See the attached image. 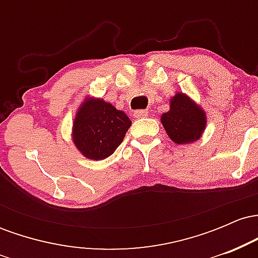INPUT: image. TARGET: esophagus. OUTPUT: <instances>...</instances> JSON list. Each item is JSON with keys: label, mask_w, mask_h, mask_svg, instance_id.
Here are the masks:
<instances>
[{"label": "esophagus", "mask_w": 258, "mask_h": 258, "mask_svg": "<svg viewBox=\"0 0 258 258\" xmlns=\"http://www.w3.org/2000/svg\"><path fill=\"white\" fill-rule=\"evenodd\" d=\"M135 116L136 117H147V116H149V111H148V110H137V111H135Z\"/></svg>", "instance_id": "34e87169"}]
</instances>
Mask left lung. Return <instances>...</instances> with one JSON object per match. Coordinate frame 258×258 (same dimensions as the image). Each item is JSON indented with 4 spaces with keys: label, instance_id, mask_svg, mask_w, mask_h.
Returning <instances> with one entry per match:
<instances>
[{
    "label": "left lung",
    "instance_id": "8db88e82",
    "mask_svg": "<svg viewBox=\"0 0 258 258\" xmlns=\"http://www.w3.org/2000/svg\"><path fill=\"white\" fill-rule=\"evenodd\" d=\"M165 131L177 144L197 142L206 127L205 110L185 93L177 92L170 99V110L161 115Z\"/></svg>",
    "mask_w": 258,
    "mask_h": 258
}]
</instances>
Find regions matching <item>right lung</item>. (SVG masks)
<instances>
[{
	"mask_svg": "<svg viewBox=\"0 0 258 258\" xmlns=\"http://www.w3.org/2000/svg\"><path fill=\"white\" fill-rule=\"evenodd\" d=\"M131 125L125 112L110 103L86 97L76 110L72 138L85 158L98 161L116 150Z\"/></svg>",
	"mask_w": 258,
	"mask_h": 258,
	"instance_id": "right-lung-1",
	"label": "right lung"
}]
</instances>
